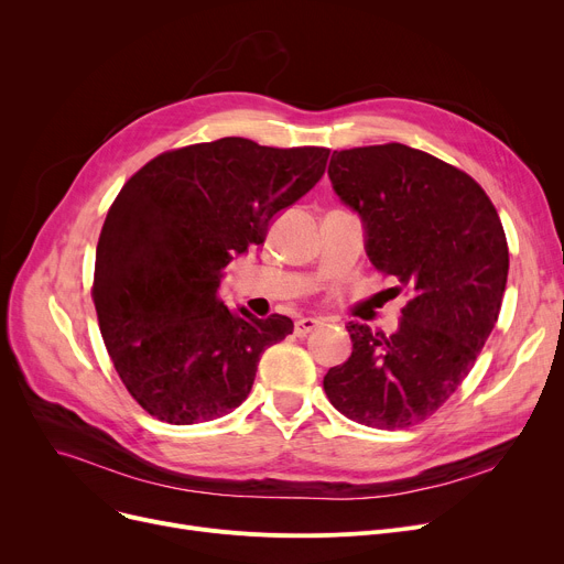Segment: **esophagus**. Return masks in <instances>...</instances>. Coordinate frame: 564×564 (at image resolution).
I'll return each instance as SVG.
<instances>
[{
	"mask_svg": "<svg viewBox=\"0 0 564 564\" xmlns=\"http://www.w3.org/2000/svg\"><path fill=\"white\" fill-rule=\"evenodd\" d=\"M319 327V319H315V317H302V319H297L294 322V336H308L313 329H317Z\"/></svg>",
	"mask_w": 564,
	"mask_h": 564,
	"instance_id": "1",
	"label": "esophagus"
}]
</instances>
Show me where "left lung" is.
Listing matches in <instances>:
<instances>
[{
  "label": "left lung",
  "instance_id": "left-lung-1",
  "mask_svg": "<svg viewBox=\"0 0 564 564\" xmlns=\"http://www.w3.org/2000/svg\"><path fill=\"white\" fill-rule=\"evenodd\" d=\"M329 181L359 215L375 270L411 300L391 336L347 324L351 357L327 372L324 391L354 423L416 425L459 389L496 327L506 232L470 175L404 143L334 151Z\"/></svg>",
  "mask_w": 564,
  "mask_h": 564
}]
</instances>
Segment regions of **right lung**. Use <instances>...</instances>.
<instances>
[{
    "instance_id": "obj_1",
    "label": "right lung",
    "mask_w": 564,
    "mask_h": 564,
    "mask_svg": "<svg viewBox=\"0 0 564 564\" xmlns=\"http://www.w3.org/2000/svg\"><path fill=\"white\" fill-rule=\"evenodd\" d=\"M327 160V148L224 137L158 155L116 196L96 251L94 304L118 377L151 416L205 423L247 400L260 354L294 324L230 311L219 300L224 270L264 242Z\"/></svg>"
}]
</instances>
